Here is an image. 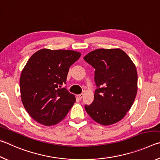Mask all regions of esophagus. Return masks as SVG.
I'll return each mask as SVG.
<instances>
[{"label":"esophagus","instance_id":"1","mask_svg":"<svg viewBox=\"0 0 160 160\" xmlns=\"http://www.w3.org/2000/svg\"><path fill=\"white\" fill-rule=\"evenodd\" d=\"M83 97H84V94L83 93H81V94H78V95H77V97L79 99H82L83 98Z\"/></svg>","mask_w":160,"mask_h":160}]
</instances>
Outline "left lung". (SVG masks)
<instances>
[{"instance_id": "1", "label": "left lung", "mask_w": 160, "mask_h": 160, "mask_svg": "<svg viewBox=\"0 0 160 160\" xmlns=\"http://www.w3.org/2000/svg\"><path fill=\"white\" fill-rule=\"evenodd\" d=\"M94 69L97 89L94 101L85 104L90 117L102 125L121 120L133 104L138 90V74L129 56L120 48L94 50L84 57Z\"/></svg>"}]
</instances>
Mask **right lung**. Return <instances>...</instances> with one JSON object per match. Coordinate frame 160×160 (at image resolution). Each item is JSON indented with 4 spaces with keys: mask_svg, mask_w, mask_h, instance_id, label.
<instances>
[{
    "mask_svg": "<svg viewBox=\"0 0 160 160\" xmlns=\"http://www.w3.org/2000/svg\"><path fill=\"white\" fill-rule=\"evenodd\" d=\"M81 53L70 50L43 48L29 59L21 73L20 88L22 104L35 121L45 126L58 123L75 102L66 88L70 67Z\"/></svg>",
    "mask_w": 160,
    "mask_h": 160,
    "instance_id": "right-lung-1",
    "label": "right lung"
}]
</instances>
